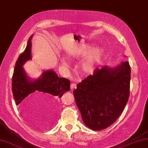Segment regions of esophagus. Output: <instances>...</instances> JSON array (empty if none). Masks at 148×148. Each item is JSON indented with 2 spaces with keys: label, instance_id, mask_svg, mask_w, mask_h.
I'll list each match as a JSON object with an SVG mask.
<instances>
[{
  "label": "esophagus",
  "instance_id": "esophagus-1",
  "mask_svg": "<svg viewBox=\"0 0 148 148\" xmlns=\"http://www.w3.org/2000/svg\"><path fill=\"white\" fill-rule=\"evenodd\" d=\"M76 87V83H72L70 84V89L73 90Z\"/></svg>",
  "mask_w": 148,
  "mask_h": 148
}]
</instances>
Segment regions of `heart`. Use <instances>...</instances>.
Here are the masks:
<instances>
[{
  "instance_id": "b5f03b06",
  "label": "heart",
  "mask_w": 148,
  "mask_h": 148,
  "mask_svg": "<svg viewBox=\"0 0 148 148\" xmlns=\"http://www.w3.org/2000/svg\"><path fill=\"white\" fill-rule=\"evenodd\" d=\"M88 53H91L82 60L80 67L83 72L86 74H92L95 72L98 65L101 64L103 60L104 51L101 48H97L92 51L91 47H89L88 51L84 52L83 54H86ZM62 64L64 67L68 66V64L65 61H63Z\"/></svg>"
}]
</instances>
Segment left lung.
Here are the masks:
<instances>
[{
    "label": "left lung",
    "mask_w": 148,
    "mask_h": 148,
    "mask_svg": "<svg viewBox=\"0 0 148 148\" xmlns=\"http://www.w3.org/2000/svg\"><path fill=\"white\" fill-rule=\"evenodd\" d=\"M131 67L122 62L114 68H96L74 90L84 123L94 131L110 127L125 109L130 94Z\"/></svg>",
    "instance_id": "left-lung-1"
}]
</instances>
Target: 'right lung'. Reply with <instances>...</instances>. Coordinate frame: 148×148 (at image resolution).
I'll return each mask as SVG.
<instances>
[{
  "label": "right lung",
  "mask_w": 148,
  "mask_h": 148,
  "mask_svg": "<svg viewBox=\"0 0 148 148\" xmlns=\"http://www.w3.org/2000/svg\"><path fill=\"white\" fill-rule=\"evenodd\" d=\"M31 38L32 36L27 41L25 51L17 59L13 74L12 92L17 105L33 92L49 94L58 99L61 98L64 92L69 91L70 88V80L64 78H59L53 70L45 71L38 79L29 80L22 66L32 58Z\"/></svg>",
  "instance_id": "right-lung-1"
}]
</instances>
